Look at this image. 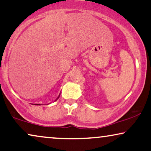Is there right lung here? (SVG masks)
<instances>
[{"label": "right lung", "instance_id": "obj_1", "mask_svg": "<svg viewBox=\"0 0 151 151\" xmlns=\"http://www.w3.org/2000/svg\"><path fill=\"white\" fill-rule=\"evenodd\" d=\"M59 97H60V95H59V96H58V97L57 99H56V100H57V99H58V98H59ZM35 105H36V106H37V105H39V106H40V104H35Z\"/></svg>", "mask_w": 151, "mask_h": 151}]
</instances>
